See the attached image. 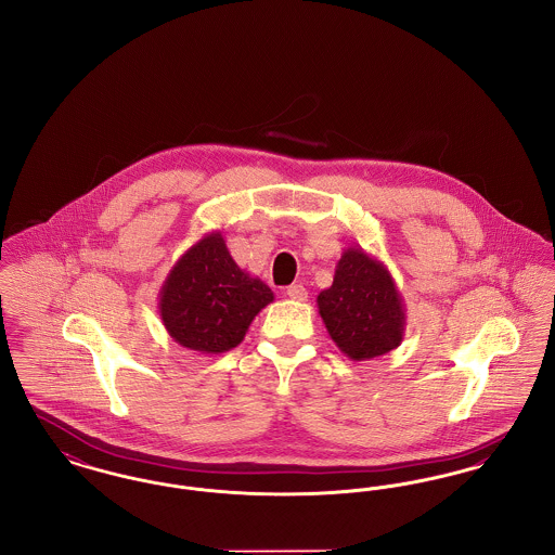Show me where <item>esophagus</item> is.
Segmentation results:
<instances>
[{
	"label": "esophagus",
	"instance_id": "obj_1",
	"mask_svg": "<svg viewBox=\"0 0 555 555\" xmlns=\"http://www.w3.org/2000/svg\"><path fill=\"white\" fill-rule=\"evenodd\" d=\"M287 295L295 301H306L308 299V291L304 285H291V287H287Z\"/></svg>",
	"mask_w": 555,
	"mask_h": 555
}]
</instances>
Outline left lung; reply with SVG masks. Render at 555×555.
Masks as SVG:
<instances>
[{
    "instance_id": "8db88e82",
    "label": "left lung",
    "mask_w": 555,
    "mask_h": 555,
    "mask_svg": "<svg viewBox=\"0 0 555 555\" xmlns=\"http://www.w3.org/2000/svg\"><path fill=\"white\" fill-rule=\"evenodd\" d=\"M318 312L335 345L362 362L389 353L403 341L405 308L387 266L360 245L341 254L335 279L318 295Z\"/></svg>"
}]
</instances>
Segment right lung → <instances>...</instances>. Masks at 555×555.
<instances>
[{
    "label": "right lung",
    "instance_id": "1",
    "mask_svg": "<svg viewBox=\"0 0 555 555\" xmlns=\"http://www.w3.org/2000/svg\"><path fill=\"white\" fill-rule=\"evenodd\" d=\"M158 299L162 322L177 344L199 353H224L243 341L274 293L241 270L222 233L211 231L172 266Z\"/></svg>",
    "mask_w": 555,
    "mask_h": 555
}]
</instances>
